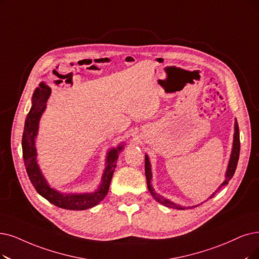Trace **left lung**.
<instances>
[{
    "label": "left lung",
    "mask_w": 259,
    "mask_h": 259,
    "mask_svg": "<svg viewBox=\"0 0 259 259\" xmlns=\"http://www.w3.org/2000/svg\"><path fill=\"white\" fill-rule=\"evenodd\" d=\"M239 153H240V137H239V127H238V123L237 121L235 122V134H234V143H233V151H232V155H231V159H230V163H229V168H227L226 171V179L224 181V183L220 186L218 188V190L222 187V186H225L229 184L230 180L233 178V175L236 171L237 168V163H238V159H239ZM144 170H146V177H147V184H148V188L151 192V194L153 195V198L156 200L158 203L167 206L169 208H173V209H187V207H183V206H180L178 204H175L173 202H170L169 200L162 198L159 194H157L156 192L154 191L153 187L151 186V179H152V172H151V165H150V161H149V157L146 155V161H144ZM217 190V191H218ZM215 191V192H217ZM214 192V193H215ZM214 193H212V195L210 198L214 195ZM196 207V206H195Z\"/></svg>",
    "instance_id": "1"
}]
</instances>
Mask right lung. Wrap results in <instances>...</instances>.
Returning <instances> with one entry per match:
<instances>
[{
  "label": "right lung",
  "mask_w": 259,
  "mask_h": 259,
  "mask_svg": "<svg viewBox=\"0 0 259 259\" xmlns=\"http://www.w3.org/2000/svg\"><path fill=\"white\" fill-rule=\"evenodd\" d=\"M50 96L51 88L44 82H41L40 87L35 91L33 97V105L25 120L22 137V151L27 175L37 192L40 195H42L50 203L57 206V207L70 210H84L91 208L106 196L113 171H115L117 165L116 161L118 159V154L123 147L120 146L117 149H112L108 153L107 165L104 174H103L102 184L98 191L84 194H64L52 189L38 167L35 148V137L38 132L39 120L46 108L47 101L49 100Z\"/></svg>",
  "instance_id": "add662e5"
}]
</instances>
